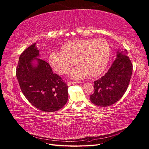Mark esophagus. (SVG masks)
<instances>
[{
  "mask_svg": "<svg viewBox=\"0 0 149 149\" xmlns=\"http://www.w3.org/2000/svg\"><path fill=\"white\" fill-rule=\"evenodd\" d=\"M80 83V81H68V85H74Z\"/></svg>",
  "mask_w": 149,
  "mask_h": 149,
  "instance_id": "1",
  "label": "esophagus"
}]
</instances>
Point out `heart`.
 <instances>
[{
	"mask_svg": "<svg viewBox=\"0 0 149 149\" xmlns=\"http://www.w3.org/2000/svg\"><path fill=\"white\" fill-rule=\"evenodd\" d=\"M110 53V45L104 39L75 40L66 43L62 47L61 52H52L49 62L58 73L64 74L76 61L79 65L71 72L72 77L80 79L88 75L95 77L106 69Z\"/></svg>",
	"mask_w": 149,
	"mask_h": 149,
	"instance_id": "heart-1",
	"label": "heart"
}]
</instances>
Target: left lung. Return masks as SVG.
I'll return each instance as SVG.
<instances>
[{
  "instance_id": "obj_1",
  "label": "left lung",
  "mask_w": 149,
  "mask_h": 149,
  "mask_svg": "<svg viewBox=\"0 0 149 149\" xmlns=\"http://www.w3.org/2000/svg\"><path fill=\"white\" fill-rule=\"evenodd\" d=\"M133 64L127 50L118 52L107 72L94 81L95 91L90 96L92 103L100 107L112 105L120 100L130 84Z\"/></svg>"
}]
</instances>
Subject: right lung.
I'll return each instance as SVG.
<instances>
[{
	"label": "right lung",
	"mask_w": 149,
	"mask_h": 149,
	"mask_svg": "<svg viewBox=\"0 0 149 149\" xmlns=\"http://www.w3.org/2000/svg\"><path fill=\"white\" fill-rule=\"evenodd\" d=\"M36 43L27 48L19 58L16 75L21 90L27 100L43 112H55L64 106L68 100L67 84L56 74L49 64L37 58L39 51ZM38 61L37 67L31 63Z\"/></svg>",
	"instance_id": "1"
}]
</instances>
